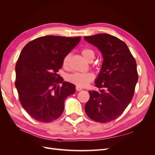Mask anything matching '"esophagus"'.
I'll return each mask as SVG.
<instances>
[{"label": "esophagus", "mask_w": 155, "mask_h": 155, "mask_svg": "<svg viewBox=\"0 0 155 155\" xmlns=\"http://www.w3.org/2000/svg\"><path fill=\"white\" fill-rule=\"evenodd\" d=\"M76 90H77V91H81L82 90V88L81 87H78V86H76Z\"/></svg>", "instance_id": "esophagus-1"}]
</instances>
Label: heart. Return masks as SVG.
Returning <instances> with one entry per match:
<instances>
[{
	"mask_svg": "<svg viewBox=\"0 0 155 155\" xmlns=\"http://www.w3.org/2000/svg\"><path fill=\"white\" fill-rule=\"evenodd\" d=\"M81 53L83 57L88 61H91L94 58V52L91 49L83 48L81 50ZM70 59V55L68 54L64 58L63 60V67L67 68ZM67 80L74 85L78 87H84L87 86L89 83L94 79V75L92 72H74L69 74L67 76Z\"/></svg>",
	"mask_w": 155,
	"mask_h": 155,
	"instance_id": "1",
	"label": "heart"
}]
</instances>
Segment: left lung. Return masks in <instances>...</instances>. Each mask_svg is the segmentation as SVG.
Here are the masks:
<instances>
[{
  "label": "left lung",
  "instance_id": "1",
  "mask_svg": "<svg viewBox=\"0 0 155 155\" xmlns=\"http://www.w3.org/2000/svg\"><path fill=\"white\" fill-rule=\"evenodd\" d=\"M100 50L104 61L95 81L99 91H90L85 106L92 120L107 123L123 113L132 100L138 81L137 62L124 41L107 34L84 37Z\"/></svg>",
  "mask_w": 155,
  "mask_h": 155
}]
</instances>
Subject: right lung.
Here are the masks:
<instances>
[{
  "instance_id": "right-lung-1",
  "label": "right lung",
  "mask_w": 155,
  "mask_h": 155,
  "mask_svg": "<svg viewBox=\"0 0 155 155\" xmlns=\"http://www.w3.org/2000/svg\"><path fill=\"white\" fill-rule=\"evenodd\" d=\"M80 40L81 37L46 35L30 41L22 50L15 65V85L21 104L34 120L48 123L58 119L64 100L75 93L76 86L63 81L57 72Z\"/></svg>"
}]
</instances>
